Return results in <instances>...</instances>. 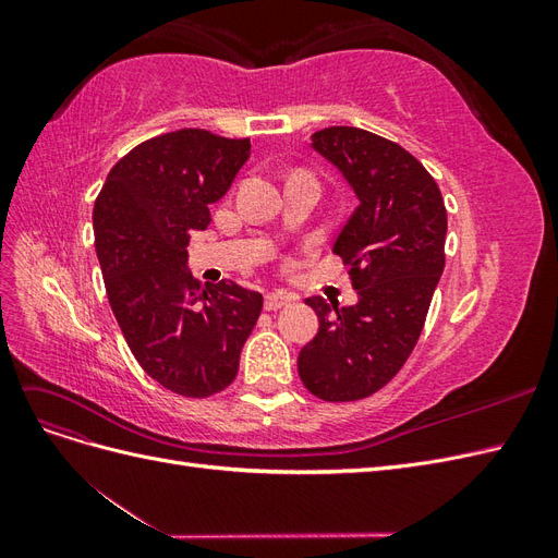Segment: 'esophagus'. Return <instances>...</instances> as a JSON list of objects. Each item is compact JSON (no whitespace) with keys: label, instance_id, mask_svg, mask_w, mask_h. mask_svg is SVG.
<instances>
[{"label":"esophagus","instance_id":"1","mask_svg":"<svg viewBox=\"0 0 558 558\" xmlns=\"http://www.w3.org/2000/svg\"><path fill=\"white\" fill-rule=\"evenodd\" d=\"M291 302H293V295L283 293V291H272V293L265 295V310L275 312V310H281L286 305H291Z\"/></svg>","mask_w":558,"mask_h":558}]
</instances>
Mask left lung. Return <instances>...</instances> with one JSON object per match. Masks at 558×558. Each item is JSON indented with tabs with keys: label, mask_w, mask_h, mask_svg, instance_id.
Masks as SVG:
<instances>
[{
	"label": "left lung",
	"mask_w": 558,
	"mask_h": 558,
	"mask_svg": "<svg viewBox=\"0 0 558 558\" xmlns=\"http://www.w3.org/2000/svg\"><path fill=\"white\" fill-rule=\"evenodd\" d=\"M310 142L359 199L332 244L359 302L305 300L318 332L300 349L298 373L320 400H361L398 375L424 330L445 269L447 209L426 167L379 134L337 125Z\"/></svg>",
	"instance_id": "obj_1"
}]
</instances>
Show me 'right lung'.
I'll return each instance as SVG.
<instances>
[{"label":"right lung","mask_w":558,"mask_h":558,"mask_svg":"<svg viewBox=\"0 0 558 558\" xmlns=\"http://www.w3.org/2000/svg\"><path fill=\"white\" fill-rule=\"evenodd\" d=\"M248 156V140L160 134L118 160L95 199V248L118 326L144 373L185 398L232 384L263 310L260 293L199 283L185 269L191 232L209 226V205Z\"/></svg>","instance_id":"right-lung-1"}]
</instances>
